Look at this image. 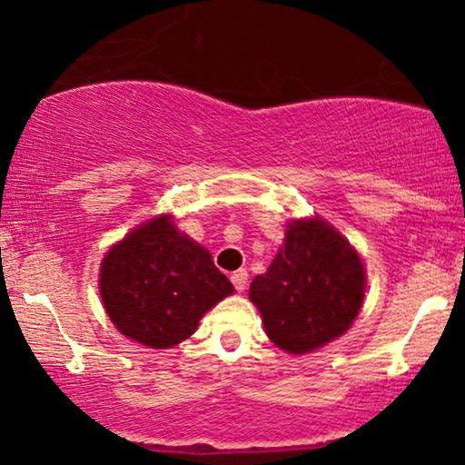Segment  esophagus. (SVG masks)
<instances>
[{"label":"esophagus","instance_id":"obj_1","mask_svg":"<svg viewBox=\"0 0 465 465\" xmlns=\"http://www.w3.org/2000/svg\"><path fill=\"white\" fill-rule=\"evenodd\" d=\"M231 282H232V285H234V290L243 292L245 285H247V271H245V269L234 271L232 275H231Z\"/></svg>","mask_w":465,"mask_h":465}]
</instances>
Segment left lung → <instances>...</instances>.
<instances>
[{
    "label": "left lung",
    "instance_id": "8db88e82",
    "mask_svg": "<svg viewBox=\"0 0 465 465\" xmlns=\"http://www.w3.org/2000/svg\"><path fill=\"white\" fill-rule=\"evenodd\" d=\"M250 298L277 347L309 353L347 332L360 313L364 266L326 222H294L269 271L252 282Z\"/></svg>",
    "mask_w": 465,
    "mask_h": 465
}]
</instances>
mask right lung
<instances>
[{
	"label": "right lung",
	"instance_id": "1",
	"mask_svg": "<svg viewBox=\"0 0 465 465\" xmlns=\"http://www.w3.org/2000/svg\"><path fill=\"white\" fill-rule=\"evenodd\" d=\"M99 285L114 326L154 349L188 339L203 313L232 294L212 253L177 231L169 215L114 245L101 264Z\"/></svg>",
	"mask_w": 465,
	"mask_h": 465
}]
</instances>
